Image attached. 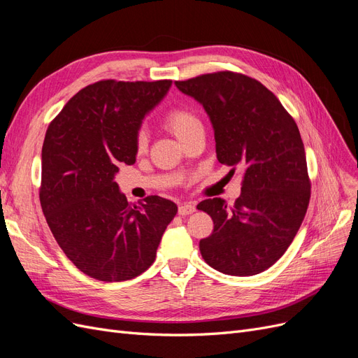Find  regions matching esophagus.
Instances as JSON below:
<instances>
[{
	"mask_svg": "<svg viewBox=\"0 0 358 358\" xmlns=\"http://www.w3.org/2000/svg\"><path fill=\"white\" fill-rule=\"evenodd\" d=\"M196 212V204L194 203H180L179 204V215L185 216V215H191Z\"/></svg>",
	"mask_w": 358,
	"mask_h": 358,
	"instance_id": "34e87169",
	"label": "esophagus"
}]
</instances>
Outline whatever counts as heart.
<instances>
[{
    "mask_svg": "<svg viewBox=\"0 0 358 358\" xmlns=\"http://www.w3.org/2000/svg\"><path fill=\"white\" fill-rule=\"evenodd\" d=\"M162 124L169 129L170 133L175 134L179 140H182L188 133H191L194 128L200 127V119L194 113L192 109L188 106H175L162 117ZM134 148L137 152H143L146 148V134L143 129L137 131L134 137Z\"/></svg>",
    "mask_w": 358,
    "mask_h": 358,
    "instance_id": "heart-1",
    "label": "heart"
}]
</instances>
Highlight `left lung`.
<instances>
[{
    "instance_id": "8db88e82",
    "label": "left lung",
    "mask_w": 358,
    "mask_h": 358,
    "mask_svg": "<svg viewBox=\"0 0 358 358\" xmlns=\"http://www.w3.org/2000/svg\"><path fill=\"white\" fill-rule=\"evenodd\" d=\"M176 86L208 112L221 164L243 171L242 196L199 203L213 221L200 241L204 262L218 272L251 276L282 257L305 218L310 179L300 131L276 95L242 73L216 71Z\"/></svg>"
}]
</instances>
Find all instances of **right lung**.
<instances>
[{"label":"right lung","mask_w":358,"mask_h":358,"mask_svg":"<svg viewBox=\"0 0 358 358\" xmlns=\"http://www.w3.org/2000/svg\"><path fill=\"white\" fill-rule=\"evenodd\" d=\"M170 86L99 80L73 95L46 131L41 209L64 254L94 279L119 282L143 273L178 213L158 196L129 204L115 182L117 166L136 162L142 119Z\"/></svg>","instance_id":"1"}]
</instances>
